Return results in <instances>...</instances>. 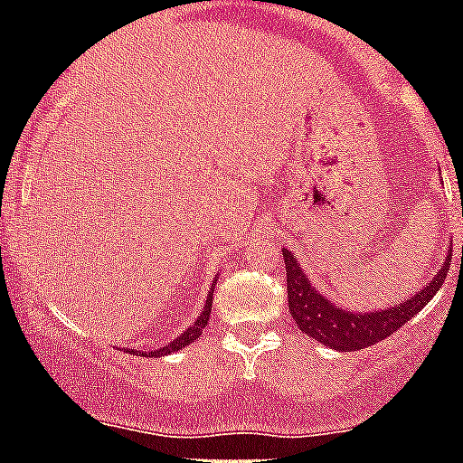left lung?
<instances>
[{"label": "left lung", "mask_w": 463, "mask_h": 463, "mask_svg": "<svg viewBox=\"0 0 463 463\" xmlns=\"http://www.w3.org/2000/svg\"><path fill=\"white\" fill-rule=\"evenodd\" d=\"M287 266V297H289L291 317L297 322V327L313 336L320 344H327L329 348L339 353L360 351L367 345H374L386 336L400 329L407 320L417 316L430 298L436 297L445 278L449 273L452 263V247L448 250L445 263L438 270L436 278L423 287L419 294L410 297L402 304L391 306L388 310H370V313H353L334 306L329 298H325L316 287L310 285L301 270V263L294 259L289 250H282Z\"/></svg>", "instance_id": "left-lung-1"}]
</instances>
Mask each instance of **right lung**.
Wrapping results in <instances>:
<instances>
[{
  "label": "right lung",
  "mask_w": 463,
  "mask_h": 463,
  "mask_svg": "<svg viewBox=\"0 0 463 463\" xmlns=\"http://www.w3.org/2000/svg\"><path fill=\"white\" fill-rule=\"evenodd\" d=\"M212 297H213V285H212V289H209V294H207V304H204V308H202V313H200V316H197L195 325H193V327L185 329L184 334H178L176 339H174L172 344H169V345H165V348H159V351H150V353H146V355H150V357L169 355V353L181 351V348H185V345H190V344H193V341L200 339L202 329H204V325H207V322H209V316H212Z\"/></svg>",
  "instance_id": "right-lung-1"
}]
</instances>
